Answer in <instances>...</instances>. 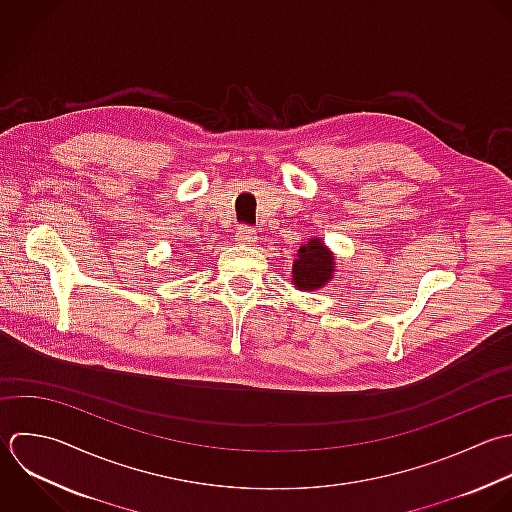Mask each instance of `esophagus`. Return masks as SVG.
Returning <instances> with one entry per match:
<instances>
[{"label":"esophagus","instance_id":"1","mask_svg":"<svg viewBox=\"0 0 512 512\" xmlns=\"http://www.w3.org/2000/svg\"><path fill=\"white\" fill-rule=\"evenodd\" d=\"M235 241L239 245H253L257 241V231L251 227H239L235 233Z\"/></svg>","mask_w":512,"mask_h":512}]
</instances>
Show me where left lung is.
<instances>
[{"instance_id": "1", "label": "left lung", "mask_w": 512, "mask_h": 512, "mask_svg": "<svg viewBox=\"0 0 512 512\" xmlns=\"http://www.w3.org/2000/svg\"><path fill=\"white\" fill-rule=\"evenodd\" d=\"M335 265V253L323 243V239L311 237L295 255L291 283L299 291L323 289L333 279Z\"/></svg>"}]
</instances>
